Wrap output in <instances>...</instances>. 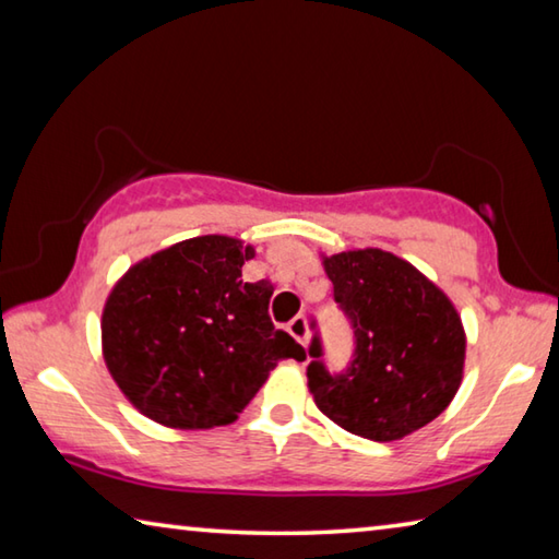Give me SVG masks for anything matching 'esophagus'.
<instances>
[{"instance_id":"1","label":"esophagus","mask_w":559,"mask_h":559,"mask_svg":"<svg viewBox=\"0 0 559 559\" xmlns=\"http://www.w3.org/2000/svg\"><path fill=\"white\" fill-rule=\"evenodd\" d=\"M286 330L288 333L298 340V343L306 347L308 345V320H306V316H296L290 320V323L286 325Z\"/></svg>"}]
</instances>
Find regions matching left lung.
Listing matches in <instances>:
<instances>
[{"label":"left lung","mask_w":559,"mask_h":559,"mask_svg":"<svg viewBox=\"0 0 559 559\" xmlns=\"http://www.w3.org/2000/svg\"><path fill=\"white\" fill-rule=\"evenodd\" d=\"M323 263L353 325L355 353L347 370L330 374L313 337L308 386L318 409L372 441L427 427L451 404L463 377L466 335L453 302L390 251H343Z\"/></svg>","instance_id":"obj_1"}]
</instances>
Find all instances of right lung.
Listing matches in <instances>:
<instances>
[{
	"label": "right lung",
	"instance_id": "1",
	"mask_svg": "<svg viewBox=\"0 0 559 559\" xmlns=\"http://www.w3.org/2000/svg\"><path fill=\"white\" fill-rule=\"evenodd\" d=\"M251 246L197 236L140 261L103 308V357L122 394L173 429L231 424L278 359L302 347L269 316L273 286L243 283Z\"/></svg>",
	"mask_w": 559,
	"mask_h": 559
}]
</instances>
